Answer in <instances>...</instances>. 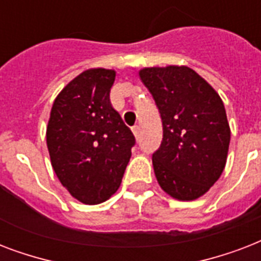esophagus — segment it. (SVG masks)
I'll return each mask as SVG.
<instances>
[{
    "mask_svg": "<svg viewBox=\"0 0 261 261\" xmlns=\"http://www.w3.org/2000/svg\"><path fill=\"white\" fill-rule=\"evenodd\" d=\"M133 134H134V137L137 139L141 138V127H139V126L133 127Z\"/></svg>",
    "mask_w": 261,
    "mask_h": 261,
    "instance_id": "obj_1",
    "label": "esophagus"
}]
</instances>
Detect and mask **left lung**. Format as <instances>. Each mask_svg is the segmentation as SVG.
<instances>
[{"instance_id":"obj_1","label":"left lung","mask_w":261,"mask_h":261,"mask_svg":"<svg viewBox=\"0 0 261 261\" xmlns=\"http://www.w3.org/2000/svg\"><path fill=\"white\" fill-rule=\"evenodd\" d=\"M138 73L163 119V142L153 154L155 178L173 199L200 198L226 165L230 127L222 98L188 66L143 67Z\"/></svg>"}]
</instances>
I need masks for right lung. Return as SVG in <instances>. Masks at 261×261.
Here are the masks:
<instances>
[{"instance_id": "right-lung-1", "label": "right lung", "mask_w": 261, "mask_h": 261, "mask_svg": "<svg viewBox=\"0 0 261 261\" xmlns=\"http://www.w3.org/2000/svg\"><path fill=\"white\" fill-rule=\"evenodd\" d=\"M116 71L93 67L55 97L46 139L53 169L69 194L98 204L118 191L135 138L110 101Z\"/></svg>"}]
</instances>
